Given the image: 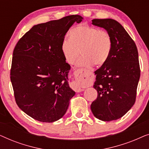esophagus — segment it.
<instances>
[{
    "label": "esophagus",
    "mask_w": 149,
    "mask_h": 149,
    "mask_svg": "<svg viewBox=\"0 0 149 149\" xmlns=\"http://www.w3.org/2000/svg\"><path fill=\"white\" fill-rule=\"evenodd\" d=\"M86 79L85 72L83 70L77 71L74 74V81H73L71 87L77 92H81L84 90V81Z\"/></svg>",
    "instance_id": "esophagus-1"
}]
</instances>
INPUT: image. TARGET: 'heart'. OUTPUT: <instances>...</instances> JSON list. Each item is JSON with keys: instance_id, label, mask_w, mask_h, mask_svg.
Listing matches in <instances>:
<instances>
[{"instance_id": "b5f03b06", "label": "heart", "mask_w": 149, "mask_h": 149, "mask_svg": "<svg viewBox=\"0 0 149 149\" xmlns=\"http://www.w3.org/2000/svg\"><path fill=\"white\" fill-rule=\"evenodd\" d=\"M69 39H64L61 51L66 62L77 63L79 66H102L109 59L113 47V39L109 32L85 24L77 26L69 31Z\"/></svg>"}]
</instances>
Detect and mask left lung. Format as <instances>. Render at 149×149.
<instances>
[{
  "mask_svg": "<svg viewBox=\"0 0 149 149\" xmlns=\"http://www.w3.org/2000/svg\"><path fill=\"white\" fill-rule=\"evenodd\" d=\"M92 24L111 34L113 47L107 62L95 71L93 87L97 97L91 110L97 119L111 121L123 117L135 103L140 76L138 52L133 39L116 20L94 19Z\"/></svg>",
  "mask_w": 149,
  "mask_h": 149,
  "instance_id": "1",
  "label": "left lung"
}]
</instances>
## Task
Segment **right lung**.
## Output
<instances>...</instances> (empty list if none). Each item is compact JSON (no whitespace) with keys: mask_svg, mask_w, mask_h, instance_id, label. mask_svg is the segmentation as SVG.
<instances>
[{"mask_svg":"<svg viewBox=\"0 0 149 149\" xmlns=\"http://www.w3.org/2000/svg\"><path fill=\"white\" fill-rule=\"evenodd\" d=\"M83 19L72 15L34 26L14 48L10 78L15 102L37 121H58L75 94L68 83L70 66L61 44L72 24Z\"/></svg>","mask_w":149,"mask_h":149,"instance_id":"add662e5","label":"right lung"}]
</instances>
